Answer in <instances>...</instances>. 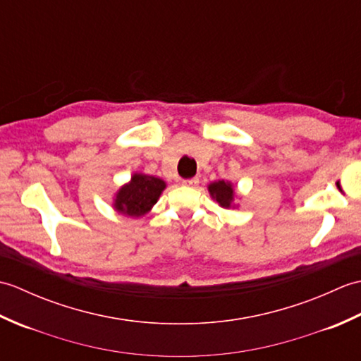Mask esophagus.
<instances>
[{"label":"esophagus","mask_w":361,"mask_h":361,"mask_svg":"<svg viewBox=\"0 0 361 361\" xmlns=\"http://www.w3.org/2000/svg\"><path fill=\"white\" fill-rule=\"evenodd\" d=\"M198 181H200V180H198V176H194V178L183 180L181 185H183V186H189V188H195V186L198 185Z\"/></svg>","instance_id":"esophagus-1"}]
</instances>
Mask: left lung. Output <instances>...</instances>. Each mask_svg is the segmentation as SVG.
Segmentation results:
<instances>
[{
	"instance_id": "8db88e82",
	"label": "left lung",
	"mask_w": 361,
	"mask_h": 361,
	"mask_svg": "<svg viewBox=\"0 0 361 361\" xmlns=\"http://www.w3.org/2000/svg\"><path fill=\"white\" fill-rule=\"evenodd\" d=\"M208 190H209V195L221 206V208L225 209L235 208L234 204L235 190L231 181H225V180L214 181L211 185H208Z\"/></svg>"
}]
</instances>
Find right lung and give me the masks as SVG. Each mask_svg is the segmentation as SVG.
I'll return each mask as SVG.
<instances>
[{
  "label": "right lung",
  "mask_w": 361,
  "mask_h": 361,
  "mask_svg": "<svg viewBox=\"0 0 361 361\" xmlns=\"http://www.w3.org/2000/svg\"><path fill=\"white\" fill-rule=\"evenodd\" d=\"M166 189V181L158 176L136 172L121 186L113 198V208L122 216L140 219L145 216Z\"/></svg>",
  "instance_id": "obj_1"
}]
</instances>
